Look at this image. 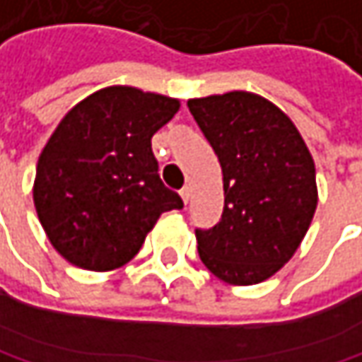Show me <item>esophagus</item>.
Segmentation results:
<instances>
[{"mask_svg":"<svg viewBox=\"0 0 362 362\" xmlns=\"http://www.w3.org/2000/svg\"><path fill=\"white\" fill-rule=\"evenodd\" d=\"M180 199L184 201V205L188 203V199H190V190H188V186H184L180 190Z\"/></svg>","mask_w":362,"mask_h":362,"instance_id":"1","label":"esophagus"}]
</instances>
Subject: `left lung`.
I'll list each match as a JSON object with an SVG mask.
<instances>
[{
    "label": "left lung",
    "mask_w": 362,
    "mask_h": 362,
    "mask_svg": "<svg viewBox=\"0 0 362 362\" xmlns=\"http://www.w3.org/2000/svg\"><path fill=\"white\" fill-rule=\"evenodd\" d=\"M188 110L223 174V211L197 228L203 265L250 286L272 278L300 247L317 209L315 163L292 119L247 90L190 99Z\"/></svg>",
    "instance_id": "left-lung-1"
}]
</instances>
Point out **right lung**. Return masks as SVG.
<instances>
[{"label":"right lung","mask_w":362,"mask_h":362,"mask_svg":"<svg viewBox=\"0 0 362 362\" xmlns=\"http://www.w3.org/2000/svg\"><path fill=\"white\" fill-rule=\"evenodd\" d=\"M178 110V99L107 86L57 124L37 163L33 199L66 261L90 272L122 267L159 215L184 207L163 186L151 148L153 134Z\"/></svg>","instance_id":"right-lung-1"}]
</instances>
